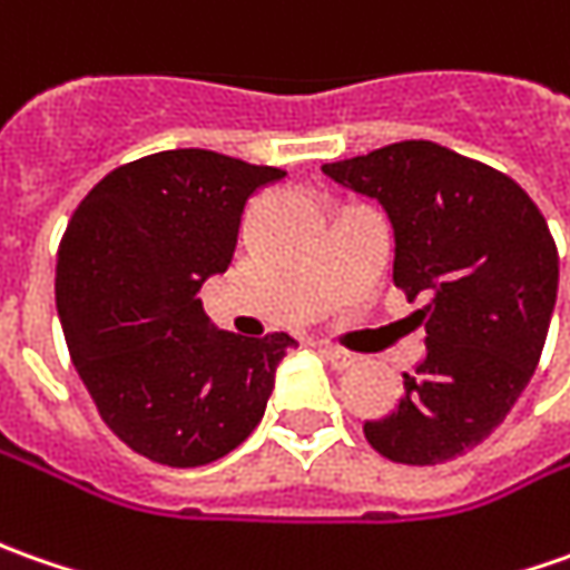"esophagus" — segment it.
I'll return each instance as SVG.
<instances>
[{
	"mask_svg": "<svg viewBox=\"0 0 570 570\" xmlns=\"http://www.w3.org/2000/svg\"><path fill=\"white\" fill-rule=\"evenodd\" d=\"M322 356L327 360V363L334 365V368H350V365H356V356L353 353H346V350H341V346H322Z\"/></svg>",
	"mask_w": 570,
	"mask_h": 570,
	"instance_id": "1",
	"label": "esophagus"
}]
</instances>
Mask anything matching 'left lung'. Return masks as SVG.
<instances>
[{
  "instance_id": "1",
  "label": "left lung",
  "mask_w": 570,
  "mask_h": 570,
  "mask_svg": "<svg viewBox=\"0 0 570 570\" xmlns=\"http://www.w3.org/2000/svg\"><path fill=\"white\" fill-rule=\"evenodd\" d=\"M384 207L394 284L425 322V356L397 410L363 425L387 461L432 466L485 442L533 379L559 293V252L533 198L435 141L324 164Z\"/></svg>"
}]
</instances>
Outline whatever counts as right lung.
Returning a JSON list of instances; mask_svg holds the SVG:
<instances>
[{"mask_svg":"<svg viewBox=\"0 0 570 570\" xmlns=\"http://www.w3.org/2000/svg\"><path fill=\"white\" fill-rule=\"evenodd\" d=\"M217 150H160L112 169L71 214L56 308L100 416L167 466L220 461L265 416L289 334L239 337L198 299L224 274L246 202L284 179Z\"/></svg>","mask_w":570,"mask_h":570,"instance_id":"right-lung-1","label":"right lung"}]
</instances>
